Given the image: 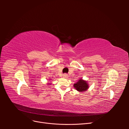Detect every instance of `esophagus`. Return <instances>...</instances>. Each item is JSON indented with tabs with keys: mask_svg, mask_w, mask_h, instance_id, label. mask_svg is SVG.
<instances>
[{
	"mask_svg": "<svg viewBox=\"0 0 129 129\" xmlns=\"http://www.w3.org/2000/svg\"><path fill=\"white\" fill-rule=\"evenodd\" d=\"M63 78H65V79H67V78H68V75L67 74H64L63 75Z\"/></svg>",
	"mask_w": 129,
	"mask_h": 129,
	"instance_id": "34e87169",
	"label": "esophagus"
}]
</instances>
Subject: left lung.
<instances>
[{"mask_svg":"<svg viewBox=\"0 0 129 129\" xmlns=\"http://www.w3.org/2000/svg\"><path fill=\"white\" fill-rule=\"evenodd\" d=\"M74 87L79 92L85 91L89 88V84L86 81L81 79L74 84Z\"/></svg>","mask_w":129,"mask_h":129,"instance_id":"left-lung-1","label":"left lung"}]
</instances>
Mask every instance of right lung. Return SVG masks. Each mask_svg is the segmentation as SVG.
Returning a JSON list of instances; mask_svg holds the SVG:
<instances>
[{"label": "right lung", "mask_w": 129, "mask_h": 129, "mask_svg": "<svg viewBox=\"0 0 129 129\" xmlns=\"http://www.w3.org/2000/svg\"><path fill=\"white\" fill-rule=\"evenodd\" d=\"M48 84H50V83H48Z\"/></svg>", "instance_id": "right-lung-1"}]
</instances>
